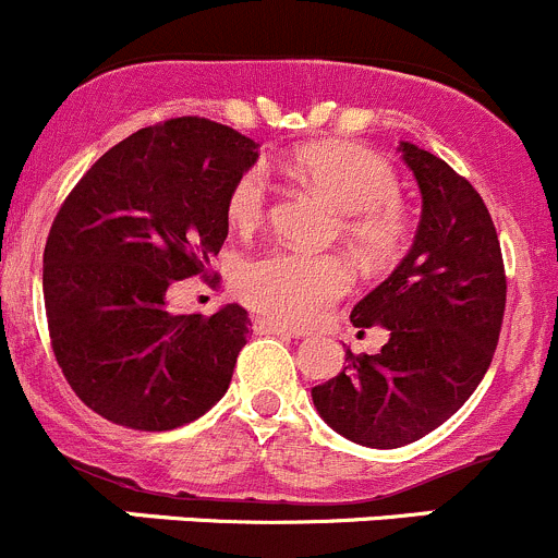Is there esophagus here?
Returning a JSON list of instances; mask_svg holds the SVG:
<instances>
[{
    "mask_svg": "<svg viewBox=\"0 0 558 558\" xmlns=\"http://www.w3.org/2000/svg\"><path fill=\"white\" fill-rule=\"evenodd\" d=\"M252 330L260 336H298V330L287 328L271 317H252Z\"/></svg>",
    "mask_w": 558,
    "mask_h": 558,
    "instance_id": "34e87169",
    "label": "esophagus"
}]
</instances>
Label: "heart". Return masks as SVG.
Listing matches in <instances>:
<instances>
[{
    "label": "heart",
    "mask_w": 558,
    "mask_h": 558,
    "mask_svg": "<svg viewBox=\"0 0 558 558\" xmlns=\"http://www.w3.org/2000/svg\"><path fill=\"white\" fill-rule=\"evenodd\" d=\"M284 170L344 211L341 233L363 260L385 263L399 255L407 239V214L399 203V179L379 154L344 141L312 143L284 159ZM225 214L239 233L260 228L268 214V179L263 168L244 170L233 181ZM350 284V263L336 252L271 250L252 257L239 274L241 298L287 325L319 319L325 308L347 295Z\"/></svg>",
    "instance_id": "obj_1"
}]
</instances>
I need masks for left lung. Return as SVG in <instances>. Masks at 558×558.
Wrapping results in <instances>:
<instances>
[{"instance_id": "obj_1", "label": "left lung", "mask_w": 558, "mask_h": 558, "mask_svg": "<svg viewBox=\"0 0 558 558\" xmlns=\"http://www.w3.org/2000/svg\"><path fill=\"white\" fill-rule=\"evenodd\" d=\"M423 214L401 266L350 319L390 330L377 355L347 350L344 372L312 388L323 421L366 448H401L442 426L485 377L499 341L507 277L494 219L464 175L401 143Z\"/></svg>"}]
</instances>
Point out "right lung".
<instances>
[{
	"mask_svg": "<svg viewBox=\"0 0 558 558\" xmlns=\"http://www.w3.org/2000/svg\"><path fill=\"white\" fill-rule=\"evenodd\" d=\"M257 143L201 116L132 132L84 173L43 252L53 355L89 410L135 432H170L228 390L250 336L239 303L175 314L168 290L208 277L228 239V192Z\"/></svg>",
	"mask_w": 558,
	"mask_h": 558,
	"instance_id": "add662e5",
	"label": "right lung"
}]
</instances>
